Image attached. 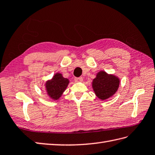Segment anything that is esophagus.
Returning <instances> with one entry per match:
<instances>
[{
	"label": "esophagus",
	"instance_id": "obj_1",
	"mask_svg": "<svg viewBox=\"0 0 155 155\" xmlns=\"http://www.w3.org/2000/svg\"><path fill=\"white\" fill-rule=\"evenodd\" d=\"M75 81L76 82H80V81H83V78L82 77H79V78H75Z\"/></svg>",
	"mask_w": 155,
	"mask_h": 155
}]
</instances>
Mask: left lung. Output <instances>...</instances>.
<instances>
[{
	"label": "left lung",
	"mask_w": 155,
	"mask_h": 155,
	"mask_svg": "<svg viewBox=\"0 0 155 155\" xmlns=\"http://www.w3.org/2000/svg\"><path fill=\"white\" fill-rule=\"evenodd\" d=\"M119 85L118 78L109 75L105 71H99L93 80V88L97 97L105 100L111 97L117 90Z\"/></svg>",
	"instance_id": "obj_1"
}]
</instances>
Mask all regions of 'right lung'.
Segmentation results:
<instances>
[{"label":"right lung","instance_id":"obj_1","mask_svg":"<svg viewBox=\"0 0 155 155\" xmlns=\"http://www.w3.org/2000/svg\"><path fill=\"white\" fill-rule=\"evenodd\" d=\"M68 84L69 80L67 78H64L61 74H55L51 80L46 82L47 94L51 99L56 100L61 97Z\"/></svg>","mask_w":155,"mask_h":155}]
</instances>
